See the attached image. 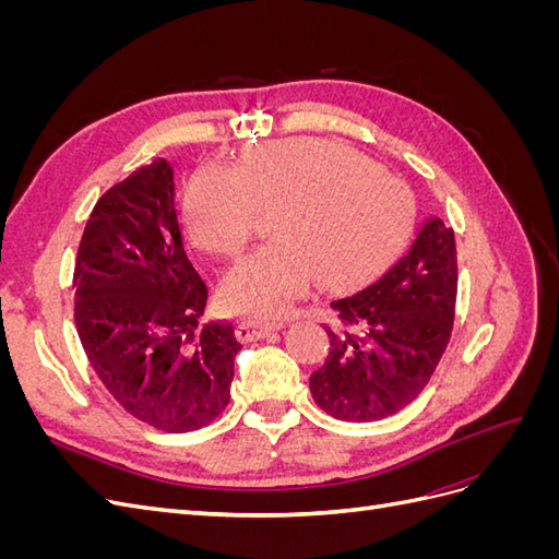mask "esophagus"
Here are the masks:
<instances>
[{"mask_svg": "<svg viewBox=\"0 0 559 559\" xmlns=\"http://www.w3.org/2000/svg\"><path fill=\"white\" fill-rule=\"evenodd\" d=\"M280 329H282L280 321H261L253 317H245L238 324V337L242 343H253V341H261V337H265L267 333L280 331Z\"/></svg>", "mask_w": 559, "mask_h": 559, "instance_id": "34e87169", "label": "esophagus"}]
</instances>
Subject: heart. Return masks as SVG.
<instances>
[{"label": "heart", "instance_id": "b5f03b06", "mask_svg": "<svg viewBox=\"0 0 559 559\" xmlns=\"http://www.w3.org/2000/svg\"><path fill=\"white\" fill-rule=\"evenodd\" d=\"M261 212H277V240L235 265L222 296L235 310L284 314L317 277L337 289L382 270L408 238L415 200L403 179L329 140L267 144L238 170L207 165L186 191V228L216 257H235Z\"/></svg>", "mask_w": 559, "mask_h": 559}]
</instances>
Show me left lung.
Wrapping results in <instances>:
<instances>
[{"instance_id": "left-lung-1", "label": "left lung", "mask_w": 559, "mask_h": 559, "mask_svg": "<svg viewBox=\"0 0 559 559\" xmlns=\"http://www.w3.org/2000/svg\"><path fill=\"white\" fill-rule=\"evenodd\" d=\"M456 300L454 233L419 224L403 257L366 289L337 298L326 361L310 376L317 405L335 419L376 421L413 403L450 343Z\"/></svg>"}]
</instances>
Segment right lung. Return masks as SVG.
<instances>
[{"instance_id": "right-lung-1", "label": "right lung", "mask_w": 559, "mask_h": 559, "mask_svg": "<svg viewBox=\"0 0 559 559\" xmlns=\"http://www.w3.org/2000/svg\"><path fill=\"white\" fill-rule=\"evenodd\" d=\"M74 289L81 345L132 417L186 433L226 408L242 345L233 321L200 324L207 286L183 251L177 177L165 158L97 200L79 245Z\"/></svg>"}]
</instances>
